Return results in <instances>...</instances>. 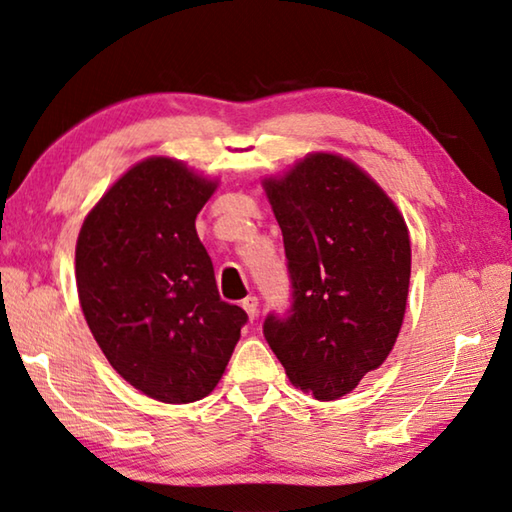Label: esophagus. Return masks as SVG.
Instances as JSON below:
<instances>
[{
	"instance_id": "esophagus-1",
	"label": "esophagus",
	"mask_w": 512,
	"mask_h": 512,
	"mask_svg": "<svg viewBox=\"0 0 512 512\" xmlns=\"http://www.w3.org/2000/svg\"><path fill=\"white\" fill-rule=\"evenodd\" d=\"M243 310H245L247 316L254 321L256 314H258V298H256V296H247L245 301H243Z\"/></svg>"
}]
</instances>
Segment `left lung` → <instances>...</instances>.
Masks as SVG:
<instances>
[{
    "instance_id": "8db88e82",
    "label": "left lung",
    "mask_w": 512,
    "mask_h": 512,
    "mask_svg": "<svg viewBox=\"0 0 512 512\" xmlns=\"http://www.w3.org/2000/svg\"><path fill=\"white\" fill-rule=\"evenodd\" d=\"M283 231L292 305L263 334L296 388L318 401L352 392L388 359L410 285L399 209L350 160L312 153L265 180Z\"/></svg>"
}]
</instances>
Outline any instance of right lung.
Masks as SVG:
<instances>
[{
	"label": "right lung",
	"instance_id": "right-lung-1",
	"mask_svg": "<svg viewBox=\"0 0 512 512\" xmlns=\"http://www.w3.org/2000/svg\"><path fill=\"white\" fill-rule=\"evenodd\" d=\"M216 182L171 158L129 169L86 216L75 247L89 330L124 381L165 403L216 388L247 323L218 294L196 216Z\"/></svg>",
	"mask_w": 512,
	"mask_h": 512
}]
</instances>
